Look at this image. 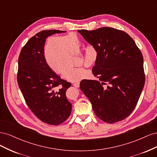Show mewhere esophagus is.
Wrapping results in <instances>:
<instances>
[{"instance_id":"esophagus-1","label":"esophagus","mask_w":157,"mask_h":157,"mask_svg":"<svg viewBox=\"0 0 157 157\" xmlns=\"http://www.w3.org/2000/svg\"><path fill=\"white\" fill-rule=\"evenodd\" d=\"M73 86L76 88H78L80 86V82H77L73 84Z\"/></svg>"}]
</instances>
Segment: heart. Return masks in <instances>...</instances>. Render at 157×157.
I'll return each mask as SVG.
<instances>
[{
    "label": "heart",
    "mask_w": 157,
    "mask_h": 157,
    "mask_svg": "<svg viewBox=\"0 0 157 157\" xmlns=\"http://www.w3.org/2000/svg\"><path fill=\"white\" fill-rule=\"evenodd\" d=\"M82 48V42L74 33L49 36L46 38L42 46V55L47 66L57 75L62 74L70 81L78 82L88 79L91 73L88 70L75 67L74 56L79 55ZM98 51L93 46L86 48L84 56L86 67L93 66L98 59Z\"/></svg>",
    "instance_id": "1"
}]
</instances>
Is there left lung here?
Wrapping results in <instances>:
<instances>
[{
	"label": "left lung",
	"instance_id": "8db88e82",
	"mask_svg": "<svg viewBox=\"0 0 157 157\" xmlns=\"http://www.w3.org/2000/svg\"><path fill=\"white\" fill-rule=\"evenodd\" d=\"M65 32L36 33L23 47L18 59L17 82L27 105L40 121L52 125H59L70 116L72 105L65 93L71 84L47 66L42 46L46 37Z\"/></svg>",
	"mask_w": 157,
	"mask_h": 157
}]
</instances>
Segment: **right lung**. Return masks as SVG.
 Segmentation results:
<instances>
[{
  "instance_id": "1",
  "label": "right lung",
  "mask_w": 157,
  "mask_h": 157,
  "mask_svg": "<svg viewBox=\"0 0 157 157\" xmlns=\"http://www.w3.org/2000/svg\"><path fill=\"white\" fill-rule=\"evenodd\" d=\"M78 32L99 54L92 68L99 80H82L80 90L103 122L125 119L135 109L145 84L141 51L126 33L114 28Z\"/></svg>"
}]
</instances>
